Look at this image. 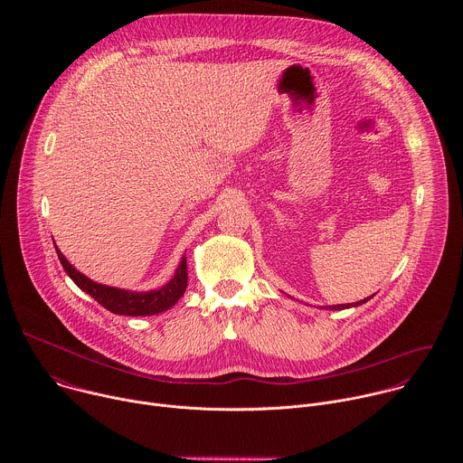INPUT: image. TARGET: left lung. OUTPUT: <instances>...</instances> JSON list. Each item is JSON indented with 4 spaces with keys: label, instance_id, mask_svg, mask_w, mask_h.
<instances>
[{
    "label": "left lung",
    "instance_id": "1",
    "mask_svg": "<svg viewBox=\"0 0 463 463\" xmlns=\"http://www.w3.org/2000/svg\"><path fill=\"white\" fill-rule=\"evenodd\" d=\"M372 297H368V298H364V300H359V302H355V306H359V304H364L366 300H370ZM346 307H350V304H339V306H329V309H346Z\"/></svg>",
    "mask_w": 463,
    "mask_h": 463
}]
</instances>
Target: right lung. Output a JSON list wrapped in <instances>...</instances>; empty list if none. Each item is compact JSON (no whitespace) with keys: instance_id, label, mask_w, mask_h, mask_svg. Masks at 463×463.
I'll return each instance as SVG.
<instances>
[{"instance_id":"right-lung-1","label":"right lung","mask_w":463,"mask_h":463,"mask_svg":"<svg viewBox=\"0 0 463 463\" xmlns=\"http://www.w3.org/2000/svg\"><path fill=\"white\" fill-rule=\"evenodd\" d=\"M56 254L60 258L61 268L73 279V282L90 297H93L100 306H104L108 311L115 315L141 317V315H156V313L166 311L183 297L186 289V280H188L186 258L181 260L174 279L166 286H163L157 291L134 293V291H124V289L97 284L88 277H84L82 273H79L71 263L63 258V254L58 249H56Z\"/></svg>"}]
</instances>
